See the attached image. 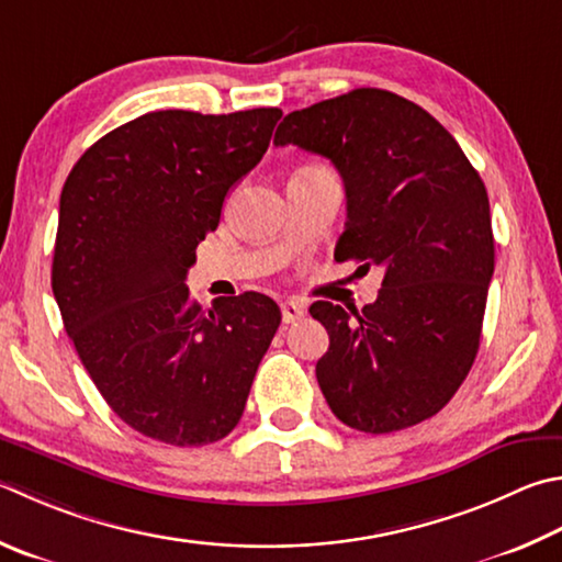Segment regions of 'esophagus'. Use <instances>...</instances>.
<instances>
[{
    "instance_id": "obj_1",
    "label": "esophagus",
    "mask_w": 562,
    "mask_h": 562,
    "mask_svg": "<svg viewBox=\"0 0 562 562\" xmlns=\"http://www.w3.org/2000/svg\"><path fill=\"white\" fill-rule=\"evenodd\" d=\"M304 314H307V307H304L302 300H288L282 302V322L284 324H294L304 319Z\"/></svg>"
}]
</instances>
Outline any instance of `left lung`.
Returning <instances> with one entry per match:
<instances>
[{
  "label": "left lung",
  "mask_w": 562,
  "mask_h": 562,
  "mask_svg": "<svg viewBox=\"0 0 562 562\" xmlns=\"http://www.w3.org/2000/svg\"><path fill=\"white\" fill-rule=\"evenodd\" d=\"M274 145L331 161L346 189L334 258L383 270L363 310L310 307L329 334L316 381L331 413L371 435L440 413L476 359L494 274L482 177L430 112L379 88L290 112Z\"/></svg>",
  "instance_id": "1"
}]
</instances>
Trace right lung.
I'll return each instance as SVG.
<instances>
[{"label":"right lung","instance_id":"1","mask_svg":"<svg viewBox=\"0 0 562 562\" xmlns=\"http://www.w3.org/2000/svg\"><path fill=\"white\" fill-rule=\"evenodd\" d=\"M280 117L147 112L86 149L60 191L50 288L64 326L112 413L151 440H223L280 326L260 292L203 312L183 284Z\"/></svg>","mask_w":562,"mask_h":562}]
</instances>
